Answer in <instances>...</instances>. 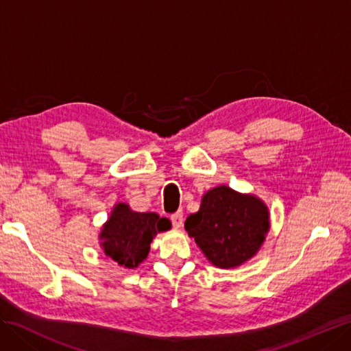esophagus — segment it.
<instances>
[{
    "instance_id": "obj_1",
    "label": "esophagus",
    "mask_w": 351,
    "mask_h": 351,
    "mask_svg": "<svg viewBox=\"0 0 351 351\" xmlns=\"http://www.w3.org/2000/svg\"><path fill=\"white\" fill-rule=\"evenodd\" d=\"M171 222H173L174 228H182V226H183V212L178 210V212H176V214H173L171 215Z\"/></svg>"
}]
</instances>
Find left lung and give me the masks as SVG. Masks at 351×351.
Wrapping results in <instances>:
<instances>
[{"mask_svg":"<svg viewBox=\"0 0 351 351\" xmlns=\"http://www.w3.org/2000/svg\"><path fill=\"white\" fill-rule=\"evenodd\" d=\"M184 228L214 267L237 268L262 247L271 228L269 209L261 197L221 184L202 196Z\"/></svg>","mask_w":351,"mask_h":351,"instance_id":"obj_1","label":"left lung"}]
</instances>
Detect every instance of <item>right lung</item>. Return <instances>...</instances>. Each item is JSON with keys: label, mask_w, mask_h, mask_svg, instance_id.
I'll use <instances>...</instances> for the list:
<instances>
[{"label": "right lung", "mask_w": 351, "mask_h": 351, "mask_svg": "<svg viewBox=\"0 0 351 351\" xmlns=\"http://www.w3.org/2000/svg\"><path fill=\"white\" fill-rule=\"evenodd\" d=\"M171 228V221L155 212L132 210L125 202L115 204L99 232V246L119 267L134 269L147 258L158 232Z\"/></svg>", "instance_id": "add662e5"}]
</instances>
